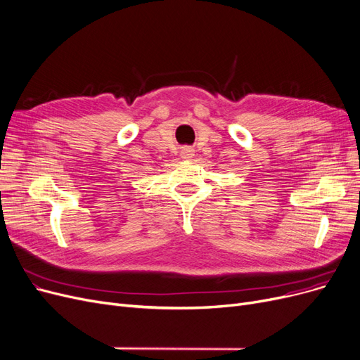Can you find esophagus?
<instances>
[{
    "label": "esophagus",
    "instance_id": "obj_1",
    "mask_svg": "<svg viewBox=\"0 0 360 360\" xmlns=\"http://www.w3.org/2000/svg\"><path fill=\"white\" fill-rule=\"evenodd\" d=\"M181 158L184 160H191L194 158V148L193 147H184L181 151Z\"/></svg>",
    "mask_w": 360,
    "mask_h": 360
}]
</instances>
